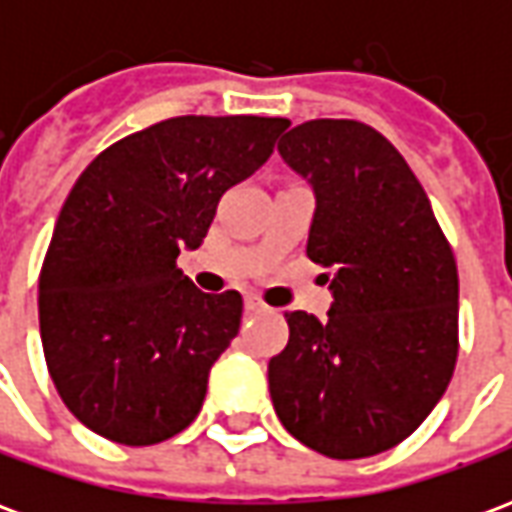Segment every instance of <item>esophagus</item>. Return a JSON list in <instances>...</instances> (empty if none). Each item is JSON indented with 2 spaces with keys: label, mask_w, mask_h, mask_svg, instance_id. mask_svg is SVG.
I'll use <instances>...</instances> for the list:
<instances>
[{
  "label": "esophagus",
  "mask_w": 512,
  "mask_h": 512,
  "mask_svg": "<svg viewBox=\"0 0 512 512\" xmlns=\"http://www.w3.org/2000/svg\"><path fill=\"white\" fill-rule=\"evenodd\" d=\"M244 304H246V310H249V312H266L268 310L266 304L257 299V296H246Z\"/></svg>",
  "instance_id": "obj_1"
}]
</instances>
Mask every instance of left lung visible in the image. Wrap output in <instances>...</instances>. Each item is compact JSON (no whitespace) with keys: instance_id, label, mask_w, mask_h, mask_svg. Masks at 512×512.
<instances>
[{"instance_id":"left-lung-1","label":"left lung","mask_w":512,"mask_h":512,"mask_svg":"<svg viewBox=\"0 0 512 512\" xmlns=\"http://www.w3.org/2000/svg\"><path fill=\"white\" fill-rule=\"evenodd\" d=\"M279 156L315 194L307 255L329 271V321L288 312L268 362L279 422L351 461L395 447L439 403L458 356V268L425 189L384 136L310 120Z\"/></svg>"}]
</instances>
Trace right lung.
I'll use <instances>...</instances> for the list:
<instances>
[{
	"instance_id": "obj_1",
	"label": "right lung",
	"mask_w": 512,
	"mask_h": 512,
	"mask_svg": "<svg viewBox=\"0 0 512 512\" xmlns=\"http://www.w3.org/2000/svg\"><path fill=\"white\" fill-rule=\"evenodd\" d=\"M285 117H172L93 158L62 205L38 285L51 381L117 444L172 439L200 414L238 334L241 293H202L175 266L216 205L274 153Z\"/></svg>"
}]
</instances>
